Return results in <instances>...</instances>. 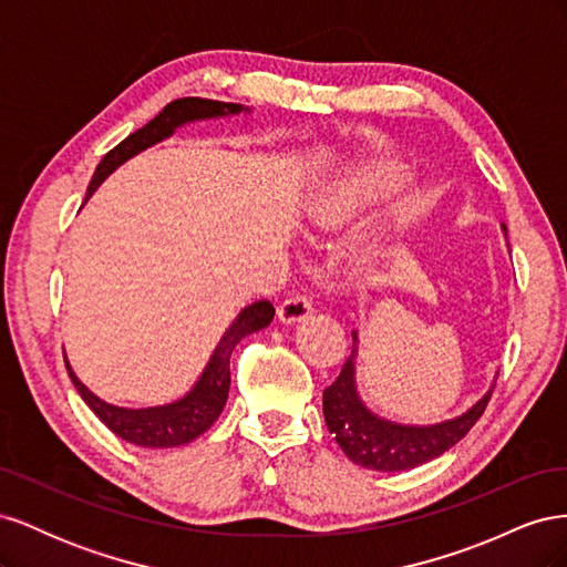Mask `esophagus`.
I'll return each mask as SVG.
<instances>
[{
	"instance_id": "1",
	"label": "esophagus",
	"mask_w": 567,
	"mask_h": 567,
	"mask_svg": "<svg viewBox=\"0 0 567 567\" xmlns=\"http://www.w3.org/2000/svg\"><path fill=\"white\" fill-rule=\"evenodd\" d=\"M312 315V300L307 296H290L279 305V321L296 323Z\"/></svg>"
}]
</instances>
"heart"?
<instances>
[{
    "label": "heart",
    "mask_w": 567,
    "mask_h": 567,
    "mask_svg": "<svg viewBox=\"0 0 567 567\" xmlns=\"http://www.w3.org/2000/svg\"><path fill=\"white\" fill-rule=\"evenodd\" d=\"M394 175L390 169H367V173L350 177L326 194L317 205V221L321 225H340L357 208H362L371 198L381 196L394 186Z\"/></svg>",
    "instance_id": "1"
}]
</instances>
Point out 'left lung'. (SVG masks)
<instances>
[{"label": "left lung", "mask_w": 567, "mask_h": 567, "mask_svg": "<svg viewBox=\"0 0 567 567\" xmlns=\"http://www.w3.org/2000/svg\"><path fill=\"white\" fill-rule=\"evenodd\" d=\"M504 227V225H502ZM506 231V227H504ZM359 338L352 331V354L342 364L338 379L323 390V419L329 433L340 444L346 456L369 471L400 473L423 466V463L442 456L483 416L492 398V388L461 416L433 423V425H402L375 416L359 400L354 385V359Z\"/></svg>", "instance_id": "1"}]
</instances>
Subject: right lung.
Wrapping results in <instances>:
<instances>
[{
	"instance_id": "1",
	"label": "right lung",
	"mask_w": 567,
	"mask_h": 567,
	"mask_svg": "<svg viewBox=\"0 0 567 567\" xmlns=\"http://www.w3.org/2000/svg\"><path fill=\"white\" fill-rule=\"evenodd\" d=\"M241 111H248V109H244L241 104H225V101H213V99H200V96H186V99L173 101V104H167L156 117L151 120V123H146L142 130L132 132L127 140H123L106 153L104 161L96 165V173L87 186V198L96 192V186L104 182L115 167L136 156V153H142L144 148L167 140V136L177 127L194 123V120L225 117ZM271 319H274V307L269 300H257L244 307L241 315L234 319V323L217 342L210 362L203 369L196 385L188 390L184 398L161 406L127 409V406L109 404L104 400H99L92 390H87L80 383L71 364H68V359H65V369H68V375H71L73 385L78 388L80 398L84 400V404H87L101 419V423H104L117 437L136 444V447H151V450L182 447V444L192 442L208 431L221 414V409H225L229 385H231L229 359L234 348L241 342V338L269 326Z\"/></svg>"
}]
</instances>
